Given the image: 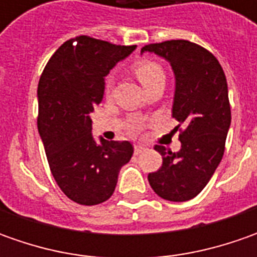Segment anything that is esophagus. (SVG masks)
Segmentation results:
<instances>
[{"label":"esophagus","mask_w":257,"mask_h":257,"mask_svg":"<svg viewBox=\"0 0 257 257\" xmlns=\"http://www.w3.org/2000/svg\"><path fill=\"white\" fill-rule=\"evenodd\" d=\"M146 149H144V146H140V144H137V146H134V153L136 154H140L142 152H144Z\"/></svg>","instance_id":"esophagus-1"}]
</instances>
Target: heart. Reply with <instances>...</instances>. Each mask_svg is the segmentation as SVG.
Returning a JSON list of instances; mask_svg holds the SVG:
<instances>
[{
  "label": "heart",
  "mask_w": 257,
  "mask_h": 257,
  "mask_svg": "<svg viewBox=\"0 0 257 257\" xmlns=\"http://www.w3.org/2000/svg\"><path fill=\"white\" fill-rule=\"evenodd\" d=\"M134 73L137 75V78L140 80V83L144 85V88H147L149 85L156 83L157 80L164 78L163 68L159 64L153 63V61H147V60L139 61L137 64L134 65ZM111 84H113V80H111V77H108L107 81H105V88L110 90Z\"/></svg>",
  "instance_id": "obj_1"
}]
</instances>
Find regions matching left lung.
Returning a JSON list of instances; mask_svg holds the SVG:
<instances>
[{"instance_id": "8db88e82", "label": "left lung", "mask_w": 257, "mask_h": 257, "mask_svg": "<svg viewBox=\"0 0 257 257\" xmlns=\"http://www.w3.org/2000/svg\"><path fill=\"white\" fill-rule=\"evenodd\" d=\"M143 53L172 65L176 80L172 115L184 128L179 152L154 147L163 156V164L149 174V183L164 200L187 202L206 187L224 153L232 120L226 75L212 53L186 40L144 45Z\"/></svg>"}]
</instances>
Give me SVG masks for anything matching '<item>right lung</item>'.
Listing matches in <instances>:
<instances>
[{"instance_id":"obj_1","label":"right lung","mask_w":257,"mask_h":257,"mask_svg":"<svg viewBox=\"0 0 257 257\" xmlns=\"http://www.w3.org/2000/svg\"><path fill=\"white\" fill-rule=\"evenodd\" d=\"M136 47L80 35L55 51L40 78L38 133L55 182L78 204L108 200L133 156L130 142H95L90 114L103 101L105 75Z\"/></svg>"}]
</instances>
